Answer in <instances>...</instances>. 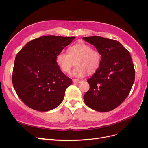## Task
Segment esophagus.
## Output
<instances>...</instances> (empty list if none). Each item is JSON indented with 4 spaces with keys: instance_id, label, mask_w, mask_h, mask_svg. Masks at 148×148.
<instances>
[{
    "instance_id": "34e87169",
    "label": "esophagus",
    "mask_w": 148,
    "mask_h": 148,
    "mask_svg": "<svg viewBox=\"0 0 148 148\" xmlns=\"http://www.w3.org/2000/svg\"><path fill=\"white\" fill-rule=\"evenodd\" d=\"M73 81L74 83H80L82 82V80H78V79H74Z\"/></svg>"
}]
</instances>
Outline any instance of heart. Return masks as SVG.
<instances>
[{
    "instance_id": "1",
    "label": "heart",
    "mask_w": 148,
    "mask_h": 148,
    "mask_svg": "<svg viewBox=\"0 0 148 148\" xmlns=\"http://www.w3.org/2000/svg\"><path fill=\"white\" fill-rule=\"evenodd\" d=\"M75 61V68L70 73L72 76L82 78L95 73L100 66L101 56L92 47L85 42H78L68 49V53L59 52L56 56V63L62 72L68 73Z\"/></svg>"
}]
</instances>
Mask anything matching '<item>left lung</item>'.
<instances>
[{"mask_svg":"<svg viewBox=\"0 0 148 148\" xmlns=\"http://www.w3.org/2000/svg\"><path fill=\"white\" fill-rule=\"evenodd\" d=\"M101 55L99 68L87 81L89 90L84 103L98 112H107L118 107L129 95L135 79L130 52L118 41L98 36L83 37Z\"/></svg>","mask_w":148,"mask_h":148,"instance_id":"1","label":"left lung"}]
</instances>
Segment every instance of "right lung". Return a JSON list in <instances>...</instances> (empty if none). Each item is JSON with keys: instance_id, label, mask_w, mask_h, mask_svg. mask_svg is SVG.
<instances>
[{"instance_id": "obj_1", "label": "right lung", "mask_w": 148, "mask_h": 148, "mask_svg": "<svg viewBox=\"0 0 148 148\" xmlns=\"http://www.w3.org/2000/svg\"><path fill=\"white\" fill-rule=\"evenodd\" d=\"M74 36H43L30 41L15 59L12 82L18 97L27 106L47 112L59 106L72 83L56 63V56Z\"/></svg>"}]
</instances>
